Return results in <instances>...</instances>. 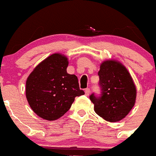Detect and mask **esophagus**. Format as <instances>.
I'll return each instance as SVG.
<instances>
[{
    "mask_svg": "<svg viewBox=\"0 0 156 156\" xmlns=\"http://www.w3.org/2000/svg\"><path fill=\"white\" fill-rule=\"evenodd\" d=\"M84 91H85V94L88 96L89 94H90V92H91V90H90V88H86Z\"/></svg>",
    "mask_w": 156,
    "mask_h": 156,
    "instance_id": "obj_1",
    "label": "esophagus"
}]
</instances>
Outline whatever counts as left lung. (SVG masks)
I'll list each match as a JSON object with an SVG mask.
<instances>
[{"mask_svg": "<svg viewBox=\"0 0 156 156\" xmlns=\"http://www.w3.org/2000/svg\"><path fill=\"white\" fill-rule=\"evenodd\" d=\"M98 75L101 94L90 95L94 111L107 122L123 119L133 107L136 96L129 73L121 63L110 60L101 64Z\"/></svg>", "mask_w": 156, "mask_h": 156, "instance_id": "left-lung-1", "label": "left lung"}]
</instances>
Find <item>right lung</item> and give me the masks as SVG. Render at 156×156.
<instances>
[{
    "mask_svg": "<svg viewBox=\"0 0 156 156\" xmlns=\"http://www.w3.org/2000/svg\"><path fill=\"white\" fill-rule=\"evenodd\" d=\"M68 65L66 57L52 54L37 65L27 80V99L40 118L58 119L70 109L76 97L84 94L76 76L67 73Z\"/></svg>",
    "mask_w": 156,
    "mask_h": 156,
    "instance_id": "right-lung-1",
    "label": "right lung"
}]
</instances>
